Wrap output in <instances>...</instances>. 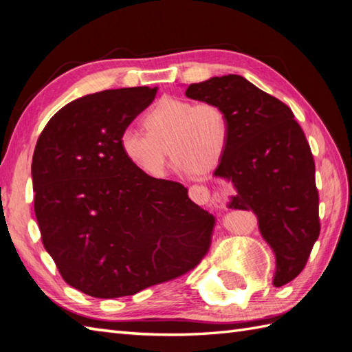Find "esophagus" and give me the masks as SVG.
<instances>
[{"label":"esophagus","instance_id":"obj_1","mask_svg":"<svg viewBox=\"0 0 352 352\" xmlns=\"http://www.w3.org/2000/svg\"><path fill=\"white\" fill-rule=\"evenodd\" d=\"M189 197L193 201V203H197L199 206H204L208 204L210 201H221L226 198V193H212L208 190L206 186H192L189 189Z\"/></svg>","mask_w":352,"mask_h":352}]
</instances>
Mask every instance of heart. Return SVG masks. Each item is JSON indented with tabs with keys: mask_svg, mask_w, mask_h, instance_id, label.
I'll return each instance as SVG.
<instances>
[{
	"mask_svg": "<svg viewBox=\"0 0 352 352\" xmlns=\"http://www.w3.org/2000/svg\"><path fill=\"white\" fill-rule=\"evenodd\" d=\"M140 131L126 126L119 136L124 157L151 178L166 174V148L182 174H206L222 159L230 140V116L221 104L192 102L166 96L142 119Z\"/></svg>",
	"mask_w": 352,
	"mask_h": 352,
	"instance_id": "1",
	"label": "heart"
}]
</instances>
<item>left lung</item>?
<instances>
[{
  "instance_id": "left-lung-1",
  "label": "left lung",
  "mask_w": 352,
  "mask_h": 352,
  "mask_svg": "<svg viewBox=\"0 0 352 352\" xmlns=\"http://www.w3.org/2000/svg\"><path fill=\"white\" fill-rule=\"evenodd\" d=\"M186 96L227 110L231 131L213 175L233 186L227 207L251 210L275 256L274 286L300 274L319 236L315 162L286 104L242 76L212 77Z\"/></svg>"
}]
</instances>
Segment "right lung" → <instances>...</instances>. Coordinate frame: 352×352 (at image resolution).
<instances>
[{
  "label": "right lung",
  "instance_id": "1",
  "mask_svg": "<svg viewBox=\"0 0 352 352\" xmlns=\"http://www.w3.org/2000/svg\"><path fill=\"white\" fill-rule=\"evenodd\" d=\"M157 89H111L66 104L34 148V214L63 280L94 298L134 295L195 267L213 216L183 184L125 159L119 136Z\"/></svg>",
  "mask_w": 352,
  "mask_h": 352
}]
</instances>
